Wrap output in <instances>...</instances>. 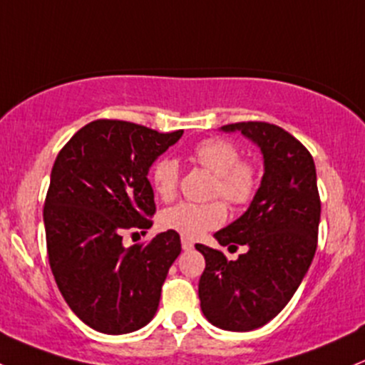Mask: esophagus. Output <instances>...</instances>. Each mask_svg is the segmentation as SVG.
<instances>
[{
	"label": "esophagus",
	"instance_id": "obj_1",
	"mask_svg": "<svg viewBox=\"0 0 365 365\" xmlns=\"http://www.w3.org/2000/svg\"><path fill=\"white\" fill-rule=\"evenodd\" d=\"M182 247H183V251H190V250H194V242L189 241V239L182 237Z\"/></svg>",
	"mask_w": 365,
	"mask_h": 365
}]
</instances>
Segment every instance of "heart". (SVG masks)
<instances>
[{"mask_svg": "<svg viewBox=\"0 0 365 365\" xmlns=\"http://www.w3.org/2000/svg\"><path fill=\"white\" fill-rule=\"evenodd\" d=\"M194 159L216 176L213 195L223 201L246 204L255 195L258 178L253 164L241 161V150L232 142L222 138H210L199 143ZM180 166L173 158H161L152 168V185L161 199H171L178 187ZM227 210L222 202L194 204L180 202L164 210L159 223L166 230H173L185 239H199L211 228L223 225Z\"/></svg>", "mask_w": 365, "mask_h": 365, "instance_id": "obj_1", "label": "heart"}]
</instances>
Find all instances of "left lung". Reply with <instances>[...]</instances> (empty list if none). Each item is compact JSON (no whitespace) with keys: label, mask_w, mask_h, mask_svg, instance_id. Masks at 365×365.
Returning <instances> with one entry per match:
<instances>
[{"label":"left lung","mask_w":365,"mask_h":365,"mask_svg":"<svg viewBox=\"0 0 365 365\" xmlns=\"http://www.w3.org/2000/svg\"><path fill=\"white\" fill-rule=\"evenodd\" d=\"M220 130L239 131L258 145L263 176L250 207L215 234L220 246L239 244L246 253L228 262L222 251L195 244L206 259L199 299L213 326L246 332L289 303L312 265L320 222L317 173L310 152L275 124L235 123Z\"/></svg>","instance_id":"obj_1"}]
</instances>
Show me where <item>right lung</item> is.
<instances>
[{"label":"right lung","instance_id":"add662e5","mask_svg":"<svg viewBox=\"0 0 365 365\" xmlns=\"http://www.w3.org/2000/svg\"><path fill=\"white\" fill-rule=\"evenodd\" d=\"M140 124L98 119L60 150L43 220L48 259L60 293L91 329L126 334L154 319L180 235L161 232L126 247V232L152 227L150 166L182 138Z\"/></svg>","mask_w":365,"mask_h":365}]
</instances>
